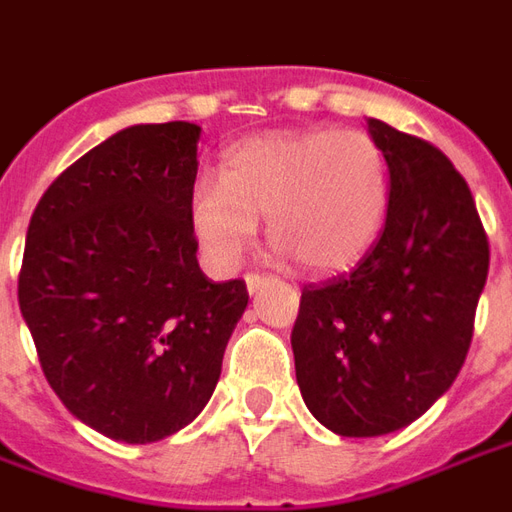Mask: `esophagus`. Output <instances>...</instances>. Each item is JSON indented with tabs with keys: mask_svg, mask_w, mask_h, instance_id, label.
I'll list each match as a JSON object with an SVG mask.
<instances>
[{
	"mask_svg": "<svg viewBox=\"0 0 512 512\" xmlns=\"http://www.w3.org/2000/svg\"><path fill=\"white\" fill-rule=\"evenodd\" d=\"M268 282H271V277H266V274H246V290L249 293H257Z\"/></svg>",
	"mask_w": 512,
	"mask_h": 512,
	"instance_id": "34e87169",
	"label": "esophagus"
}]
</instances>
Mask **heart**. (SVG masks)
Masks as SVG:
<instances>
[{
	"instance_id": "1",
	"label": "heart",
	"mask_w": 512,
	"mask_h": 512,
	"mask_svg": "<svg viewBox=\"0 0 512 512\" xmlns=\"http://www.w3.org/2000/svg\"><path fill=\"white\" fill-rule=\"evenodd\" d=\"M389 211L384 147L359 128L268 131L227 147L219 180L191 191L189 222L213 266L233 268L268 216L279 255L343 274L376 246Z\"/></svg>"
}]
</instances>
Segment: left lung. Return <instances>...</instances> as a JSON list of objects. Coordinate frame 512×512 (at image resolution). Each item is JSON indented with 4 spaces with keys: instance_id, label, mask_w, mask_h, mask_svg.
<instances>
[{
    "instance_id": "obj_1",
    "label": "left lung",
    "mask_w": 512,
    "mask_h": 512,
    "mask_svg": "<svg viewBox=\"0 0 512 512\" xmlns=\"http://www.w3.org/2000/svg\"><path fill=\"white\" fill-rule=\"evenodd\" d=\"M389 164L384 233L351 274L304 285L290 334L312 417L340 436L411 425L469 354L488 277V238L461 172L439 147L381 120Z\"/></svg>"
}]
</instances>
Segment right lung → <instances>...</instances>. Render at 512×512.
<instances>
[{
	"label": "right lung",
	"mask_w": 512,
	"mask_h": 512,
	"mask_svg": "<svg viewBox=\"0 0 512 512\" xmlns=\"http://www.w3.org/2000/svg\"><path fill=\"white\" fill-rule=\"evenodd\" d=\"M194 123L109 136L62 172L32 213L18 307L43 376L73 417L128 444L167 439L211 400L244 279L197 263L189 202Z\"/></svg>",
	"instance_id": "obj_1"
}]
</instances>
